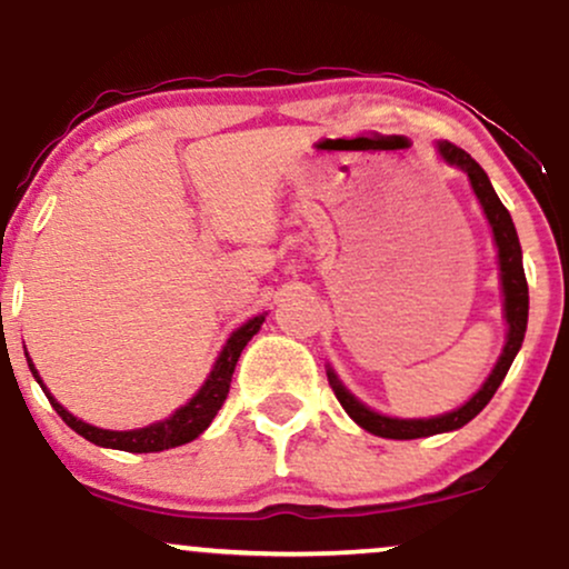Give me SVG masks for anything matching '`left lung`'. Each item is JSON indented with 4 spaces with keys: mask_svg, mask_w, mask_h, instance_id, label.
<instances>
[{
    "mask_svg": "<svg viewBox=\"0 0 569 569\" xmlns=\"http://www.w3.org/2000/svg\"><path fill=\"white\" fill-rule=\"evenodd\" d=\"M441 158L452 166H460L462 171L468 173L471 179V187L479 198L481 208H485L489 224H492L495 232V243H498V257H500V278H502V293H506V321H508V342L506 350H502L498 367L492 369L489 380L485 382V388L476 393L466 407H460L457 411H449V415L433 417V420H393V417H382L377 411H371L363 407L361 401H356L348 390L339 385L335 377V371H329V385L335 390L337 401L342 403V409L348 411L352 420L358 422L363 430L369 433L382 436V439H422V436H433V433H447V430H457L462 428L466 422H471L481 409L492 401L495 390L500 388V382L506 380L508 369H511L516 352H519L521 342H525V331H527V310H530V293H527V278H525V267H521V246H519V234H516V227L511 221V213L508 208L502 206L498 194H495L492 184H489L485 168L476 162L471 154L462 152L460 147L455 143L441 141L439 143Z\"/></svg>",
    "mask_w": 569,
    "mask_h": 569,
    "instance_id": "1",
    "label": "left lung"
}]
</instances>
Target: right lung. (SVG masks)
<instances>
[{
	"instance_id": "1",
	"label": "right lung",
	"mask_w": 569,
	"mask_h": 569,
	"mask_svg": "<svg viewBox=\"0 0 569 569\" xmlns=\"http://www.w3.org/2000/svg\"><path fill=\"white\" fill-rule=\"evenodd\" d=\"M262 323H264V316H257L234 331V335L230 337V342H227L224 350H221V356H219L217 367H213V371H211V377H208L206 385L200 388V393L194 396L187 407H181L173 417H168V420L154 422V426H147L139 430H101V428L88 426V422L77 420L74 415H69V411L63 409L61 403H58L56 398L48 393V390H44V385H42V380H39L34 363H31L29 352H26V361H29V369L34 371L37 382L42 385V390L48 393L50 403H53V409L58 411V417H61V420L67 422L71 430H74V433H80L82 439L93 441V443H98V447L122 449V452H162V449L181 447V443L198 439L202 430L211 426V420L217 417L221 403L227 401V393H230L234 363H238L240 352H243L248 339L257 335L259 326Z\"/></svg>"
}]
</instances>
